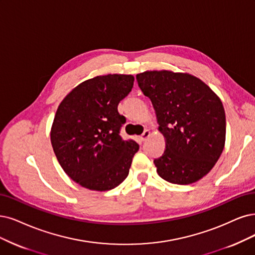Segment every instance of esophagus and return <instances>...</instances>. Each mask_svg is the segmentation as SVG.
Masks as SVG:
<instances>
[{"label": "esophagus", "mask_w": 255, "mask_h": 255, "mask_svg": "<svg viewBox=\"0 0 255 255\" xmlns=\"http://www.w3.org/2000/svg\"><path fill=\"white\" fill-rule=\"evenodd\" d=\"M149 136H150V131L146 129V130L144 131V132L142 133V135H140V139H142V140H146Z\"/></svg>", "instance_id": "esophagus-1"}]
</instances>
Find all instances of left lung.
I'll return each instance as SVG.
<instances>
[{
	"label": "left lung",
	"mask_w": 255,
	"mask_h": 255,
	"mask_svg": "<svg viewBox=\"0 0 255 255\" xmlns=\"http://www.w3.org/2000/svg\"><path fill=\"white\" fill-rule=\"evenodd\" d=\"M138 87L152 102L166 149L153 163L165 181L188 185L208 173L226 139V116L220 98L189 73L169 70L136 74Z\"/></svg>",
	"instance_id": "8db88e82"
}]
</instances>
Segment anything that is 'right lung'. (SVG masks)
<instances>
[{
  "label": "right lung",
  "mask_w": 255,
  "mask_h": 255,
  "mask_svg": "<svg viewBox=\"0 0 255 255\" xmlns=\"http://www.w3.org/2000/svg\"><path fill=\"white\" fill-rule=\"evenodd\" d=\"M133 82L131 74L99 75L70 91L56 110L50 132L53 151L66 174L82 187L106 191L128 176L139 146L120 135L126 119L118 105Z\"/></svg>",
  "instance_id": "right-lung-1"
}]
</instances>
